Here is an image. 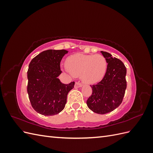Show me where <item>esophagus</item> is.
Instances as JSON below:
<instances>
[{
	"label": "esophagus",
	"instance_id": "esophagus-1",
	"mask_svg": "<svg viewBox=\"0 0 153 153\" xmlns=\"http://www.w3.org/2000/svg\"><path fill=\"white\" fill-rule=\"evenodd\" d=\"M82 86V84L80 82H76L75 84V88H79L81 87Z\"/></svg>",
	"mask_w": 153,
	"mask_h": 153
}]
</instances>
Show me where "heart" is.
<instances>
[{"label":"heart","mask_w":153,"mask_h":153,"mask_svg":"<svg viewBox=\"0 0 153 153\" xmlns=\"http://www.w3.org/2000/svg\"><path fill=\"white\" fill-rule=\"evenodd\" d=\"M65 71L73 76L80 75L82 80L89 84L100 82L107 68L106 59L100 54L76 53L68 57Z\"/></svg>","instance_id":"1"}]
</instances>
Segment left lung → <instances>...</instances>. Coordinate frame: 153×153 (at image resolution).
Wrapping results in <instances>:
<instances>
[{
	"mask_svg": "<svg viewBox=\"0 0 153 153\" xmlns=\"http://www.w3.org/2000/svg\"><path fill=\"white\" fill-rule=\"evenodd\" d=\"M108 63L104 78L98 84L91 85L92 95L87 105L92 112L105 114L121 105L126 89V69L123 62L110 53L101 51Z\"/></svg>",
	"mask_w": 153,
	"mask_h": 153,
	"instance_id": "left-lung-1",
	"label": "left lung"
}]
</instances>
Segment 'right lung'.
Listing matches in <instances>:
<instances>
[{
    "label": "right lung",
    "instance_id": "right-lung-1",
    "mask_svg": "<svg viewBox=\"0 0 153 153\" xmlns=\"http://www.w3.org/2000/svg\"><path fill=\"white\" fill-rule=\"evenodd\" d=\"M68 53L66 50H47L32 59L27 71V92L33 108L45 115H54L64 108L68 92L75 82L64 84L58 76L62 57Z\"/></svg>",
    "mask_w": 153,
    "mask_h": 153
}]
</instances>
